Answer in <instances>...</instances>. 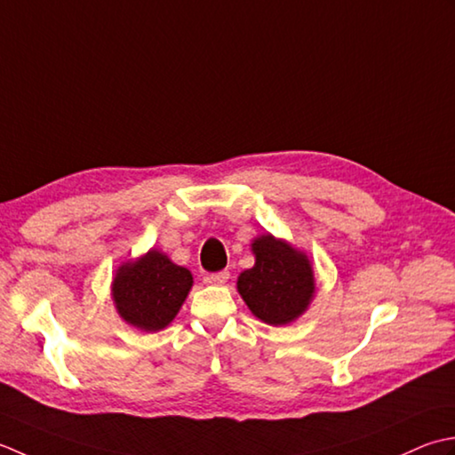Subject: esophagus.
I'll use <instances>...</instances> for the list:
<instances>
[{
	"label": "esophagus",
	"instance_id": "obj_1",
	"mask_svg": "<svg viewBox=\"0 0 455 455\" xmlns=\"http://www.w3.org/2000/svg\"><path fill=\"white\" fill-rule=\"evenodd\" d=\"M229 279V271H218L210 275V283L212 284H226Z\"/></svg>",
	"mask_w": 455,
	"mask_h": 455
}]
</instances>
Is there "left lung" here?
<instances>
[{
	"instance_id": "obj_1",
	"label": "left lung",
	"mask_w": 455,
	"mask_h": 455,
	"mask_svg": "<svg viewBox=\"0 0 455 455\" xmlns=\"http://www.w3.org/2000/svg\"><path fill=\"white\" fill-rule=\"evenodd\" d=\"M253 253L255 267L237 279V291L249 310L271 326L299 318L314 294L308 259L273 235L255 239Z\"/></svg>"
}]
</instances>
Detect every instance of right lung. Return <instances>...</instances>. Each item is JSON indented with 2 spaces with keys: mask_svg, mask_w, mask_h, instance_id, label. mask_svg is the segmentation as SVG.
I'll use <instances>...</instances> for the list:
<instances>
[{
  "mask_svg": "<svg viewBox=\"0 0 455 455\" xmlns=\"http://www.w3.org/2000/svg\"><path fill=\"white\" fill-rule=\"evenodd\" d=\"M192 286L188 268L174 265L159 251H149L119 268L114 300L122 318L145 331L169 326Z\"/></svg>",
  "mask_w": 455,
  "mask_h": 455,
  "instance_id": "1",
  "label": "right lung"
}]
</instances>
